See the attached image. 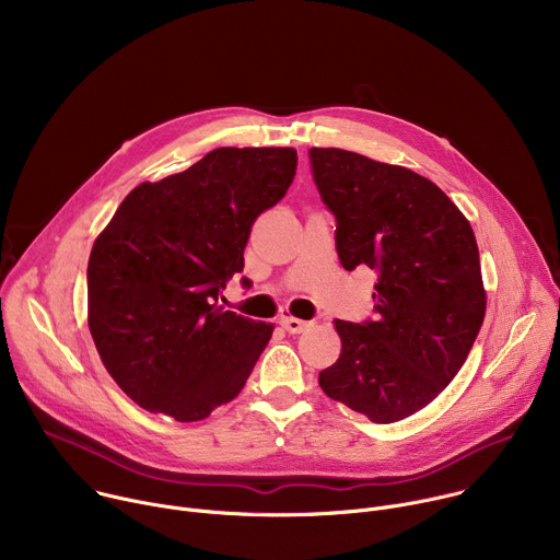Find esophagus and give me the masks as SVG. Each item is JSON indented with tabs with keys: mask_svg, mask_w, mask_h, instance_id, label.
Returning a JSON list of instances; mask_svg holds the SVG:
<instances>
[{
	"mask_svg": "<svg viewBox=\"0 0 560 560\" xmlns=\"http://www.w3.org/2000/svg\"><path fill=\"white\" fill-rule=\"evenodd\" d=\"M279 324L290 332V335H301L305 332L312 324L310 322H303V318H296V316H290V314H281L279 316Z\"/></svg>",
	"mask_w": 560,
	"mask_h": 560,
	"instance_id": "obj_1",
	"label": "esophagus"
}]
</instances>
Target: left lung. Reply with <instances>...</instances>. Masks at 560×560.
Wrapping results in <instances>:
<instances>
[{
	"mask_svg": "<svg viewBox=\"0 0 560 560\" xmlns=\"http://www.w3.org/2000/svg\"><path fill=\"white\" fill-rule=\"evenodd\" d=\"M314 184L337 217L346 270L368 266L376 318L337 322L341 354L318 385L374 423L401 421L445 389L486 318L474 230L454 201L410 168L341 148H312Z\"/></svg>",
	"mask_w": 560,
	"mask_h": 560,
	"instance_id": "1",
	"label": "left lung"
}]
</instances>
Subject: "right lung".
I'll use <instances>...</instances> for the list:
<instances>
[{
	"label": "right lung",
	"mask_w": 560,
	"mask_h": 560,
	"mask_svg": "<svg viewBox=\"0 0 560 560\" xmlns=\"http://www.w3.org/2000/svg\"><path fill=\"white\" fill-rule=\"evenodd\" d=\"M294 171V148H217L139 184L95 238L89 328L108 374L143 410L201 421L246 385L275 326L217 299Z\"/></svg>",
	"instance_id": "right-lung-1"
}]
</instances>
